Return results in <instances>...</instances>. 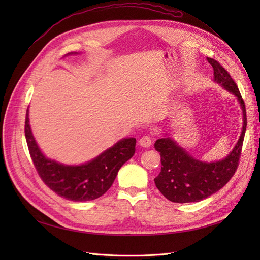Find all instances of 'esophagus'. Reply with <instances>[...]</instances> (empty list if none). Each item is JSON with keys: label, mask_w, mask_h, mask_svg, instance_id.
I'll return each instance as SVG.
<instances>
[{"label": "esophagus", "mask_w": 260, "mask_h": 260, "mask_svg": "<svg viewBox=\"0 0 260 260\" xmlns=\"http://www.w3.org/2000/svg\"><path fill=\"white\" fill-rule=\"evenodd\" d=\"M139 144L143 147H149L152 145V138L149 136H143L140 139Z\"/></svg>", "instance_id": "34e87169"}]
</instances>
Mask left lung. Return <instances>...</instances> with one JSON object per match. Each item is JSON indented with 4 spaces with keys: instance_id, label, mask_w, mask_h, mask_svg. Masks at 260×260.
Masks as SVG:
<instances>
[{
    "instance_id": "left-lung-1",
    "label": "left lung",
    "mask_w": 260,
    "mask_h": 260,
    "mask_svg": "<svg viewBox=\"0 0 260 260\" xmlns=\"http://www.w3.org/2000/svg\"><path fill=\"white\" fill-rule=\"evenodd\" d=\"M214 68V81L238 99L243 113L241 136L230 154L218 161H202L194 158L169 137H164L154 146L160 153L161 170L154 181L156 187L174 203H192L207 199L222 188L239 166L243 140L246 131V109L237 83L229 73L215 59L207 57Z\"/></svg>"
}]
</instances>
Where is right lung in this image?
<instances>
[{"instance_id": "right-lung-1", "label": "right lung", "mask_w": 260, "mask_h": 260, "mask_svg": "<svg viewBox=\"0 0 260 260\" xmlns=\"http://www.w3.org/2000/svg\"><path fill=\"white\" fill-rule=\"evenodd\" d=\"M78 54L68 53L67 55ZM25 135L31 159L39 176L52 191L74 202L93 201L107 192L122 165L135 155V138H124L90 161L81 165H64L45 157L32 135L29 109L25 121Z\"/></svg>"}]
</instances>
